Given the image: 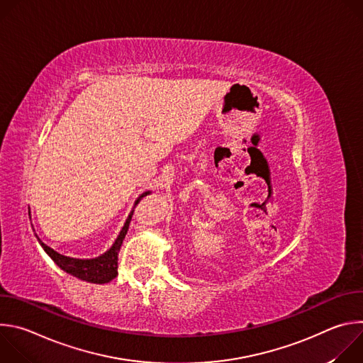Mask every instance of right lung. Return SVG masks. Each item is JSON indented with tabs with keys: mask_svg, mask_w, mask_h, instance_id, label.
<instances>
[{
	"mask_svg": "<svg viewBox=\"0 0 363 363\" xmlns=\"http://www.w3.org/2000/svg\"><path fill=\"white\" fill-rule=\"evenodd\" d=\"M152 194L150 191H146L143 194H140L138 196V199L135 201V206L139 203V201ZM132 216H133V210L130 211V214L128 216L118 238L115 240L113 245L106 251L100 254L99 257H94V258H73V257H67V255H63L57 251H55L51 247H48L47 244H44L37 235V240L40 242V245L43 247V250L48 254V257L53 260L62 270H65L66 273L80 279V280H84V281H89V283H96V284H105V283H109L111 280H113L118 274V254H119V250H121V245L123 242V238L128 233V228H129V223L132 220Z\"/></svg>",
	"mask_w": 363,
	"mask_h": 363,
	"instance_id": "obj_1",
	"label": "right lung"
}]
</instances>
